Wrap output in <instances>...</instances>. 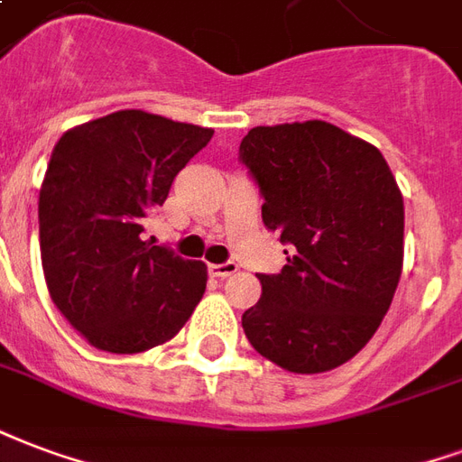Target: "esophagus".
<instances>
[{
	"label": "esophagus",
	"mask_w": 462,
	"mask_h": 462,
	"mask_svg": "<svg viewBox=\"0 0 462 462\" xmlns=\"http://www.w3.org/2000/svg\"><path fill=\"white\" fill-rule=\"evenodd\" d=\"M237 269H240V266L235 264V262H225V264H210V266H208L210 276H217V279H225V276L237 274Z\"/></svg>",
	"instance_id": "obj_1"
}]
</instances>
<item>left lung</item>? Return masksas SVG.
Instances as JSON below:
<instances>
[{"instance_id":"8db88e82","label":"left lung","mask_w":462,"mask_h":462,"mask_svg":"<svg viewBox=\"0 0 462 462\" xmlns=\"http://www.w3.org/2000/svg\"><path fill=\"white\" fill-rule=\"evenodd\" d=\"M240 159L264 196L262 220L289 245L245 336L296 374L353 360L387 316L404 264V198L377 146L320 119L254 126Z\"/></svg>"}]
</instances>
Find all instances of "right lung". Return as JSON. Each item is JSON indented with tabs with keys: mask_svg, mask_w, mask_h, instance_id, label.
I'll use <instances>...</instances> for the list:
<instances>
[{
	"mask_svg": "<svg viewBox=\"0 0 462 462\" xmlns=\"http://www.w3.org/2000/svg\"><path fill=\"white\" fill-rule=\"evenodd\" d=\"M213 136L144 109L68 129L39 193L41 264L56 309L97 350L144 353L186 326L208 266L142 240L144 217Z\"/></svg>",
	"mask_w": 462,
	"mask_h": 462,
	"instance_id": "obj_1",
	"label": "right lung"
}]
</instances>
